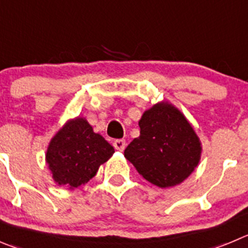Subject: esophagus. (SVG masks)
<instances>
[{
	"mask_svg": "<svg viewBox=\"0 0 248 248\" xmlns=\"http://www.w3.org/2000/svg\"><path fill=\"white\" fill-rule=\"evenodd\" d=\"M113 147L115 149L119 150V152H124V148H126V140H116L113 142Z\"/></svg>",
	"mask_w": 248,
	"mask_h": 248,
	"instance_id": "obj_1",
	"label": "esophagus"
}]
</instances>
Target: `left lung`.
Masks as SVG:
<instances>
[{
    "instance_id": "8db88e82",
    "label": "left lung",
    "mask_w": 248,
    "mask_h": 248,
    "mask_svg": "<svg viewBox=\"0 0 248 248\" xmlns=\"http://www.w3.org/2000/svg\"><path fill=\"white\" fill-rule=\"evenodd\" d=\"M140 135L124 149V158L150 184L160 188L184 182L197 168L202 143L184 113L169 101L144 111Z\"/></svg>"
}]
</instances>
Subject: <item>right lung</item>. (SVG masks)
<instances>
[{
	"instance_id": "right-lung-1",
	"label": "right lung",
	"mask_w": 248,
	"mask_h": 248,
	"mask_svg": "<svg viewBox=\"0 0 248 248\" xmlns=\"http://www.w3.org/2000/svg\"><path fill=\"white\" fill-rule=\"evenodd\" d=\"M115 153L112 145L84 117L68 120L51 138L45 160L59 186L75 189L95 176Z\"/></svg>"
}]
</instances>
